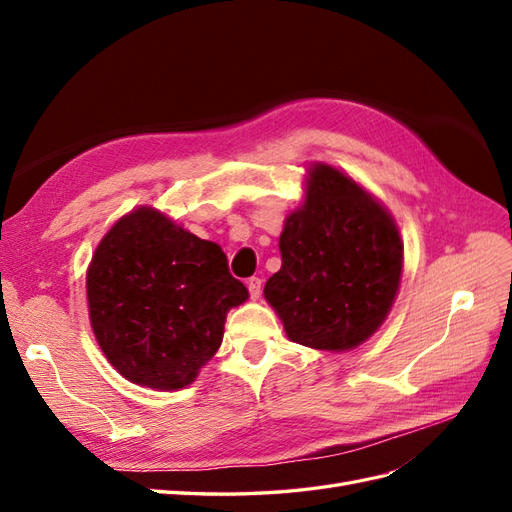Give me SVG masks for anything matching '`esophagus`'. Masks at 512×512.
Masks as SVG:
<instances>
[{
  "label": "esophagus",
  "instance_id": "obj_1",
  "mask_svg": "<svg viewBox=\"0 0 512 512\" xmlns=\"http://www.w3.org/2000/svg\"><path fill=\"white\" fill-rule=\"evenodd\" d=\"M247 290H250V297L252 299H258L260 297V290H262V280H260V277H250V280H247Z\"/></svg>",
  "mask_w": 512,
  "mask_h": 512
}]
</instances>
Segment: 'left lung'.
Wrapping results in <instances>:
<instances>
[{"mask_svg": "<svg viewBox=\"0 0 512 512\" xmlns=\"http://www.w3.org/2000/svg\"><path fill=\"white\" fill-rule=\"evenodd\" d=\"M282 269L265 284L292 342L348 350L389 314L404 245L386 209L333 166L309 170L305 203L280 237Z\"/></svg>", "mask_w": 512, "mask_h": 512, "instance_id": "obj_1", "label": "left lung"}]
</instances>
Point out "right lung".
<instances>
[{
    "label": "right lung",
    "mask_w": 512,
    "mask_h": 512,
    "mask_svg": "<svg viewBox=\"0 0 512 512\" xmlns=\"http://www.w3.org/2000/svg\"><path fill=\"white\" fill-rule=\"evenodd\" d=\"M89 318L123 378L158 391L183 389L218 352L226 312L247 299L222 247L156 209L121 218L91 258Z\"/></svg>",
    "instance_id": "right-lung-1"
}]
</instances>
